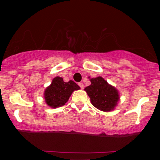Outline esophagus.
<instances>
[{"mask_svg": "<svg viewBox=\"0 0 160 160\" xmlns=\"http://www.w3.org/2000/svg\"><path fill=\"white\" fill-rule=\"evenodd\" d=\"M78 86H79V87H81V89H84V84H83V83H82V82L78 83Z\"/></svg>", "mask_w": 160, "mask_h": 160, "instance_id": "34e87169", "label": "esophagus"}]
</instances>
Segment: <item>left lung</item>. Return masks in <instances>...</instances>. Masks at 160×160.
I'll return each mask as SVG.
<instances>
[{"instance_id": "8db88e82", "label": "left lung", "mask_w": 160, "mask_h": 160, "mask_svg": "<svg viewBox=\"0 0 160 160\" xmlns=\"http://www.w3.org/2000/svg\"><path fill=\"white\" fill-rule=\"evenodd\" d=\"M90 82L91 84L84 90L90 98L92 104L103 111L113 110L119 99V93L115 87L108 84L100 76L91 78Z\"/></svg>"}]
</instances>
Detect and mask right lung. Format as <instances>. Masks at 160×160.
Masks as SVG:
<instances>
[{
	"label": "right lung",
	"instance_id": "add662e5",
	"mask_svg": "<svg viewBox=\"0 0 160 160\" xmlns=\"http://www.w3.org/2000/svg\"><path fill=\"white\" fill-rule=\"evenodd\" d=\"M79 89L78 85L73 81L65 82L62 78L57 76L52 81L51 85L46 89L45 101L52 108L62 106L66 103L72 92Z\"/></svg>",
	"mask_w": 160,
	"mask_h": 160
}]
</instances>
